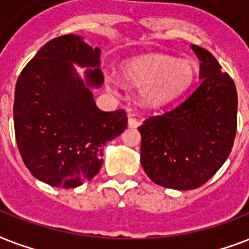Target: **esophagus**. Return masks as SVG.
<instances>
[{"mask_svg": "<svg viewBox=\"0 0 249 249\" xmlns=\"http://www.w3.org/2000/svg\"><path fill=\"white\" fill-rule=\"evenodd\" d=\"M128 125H129V128H137V126L140 125V121L137 120L136 117L129 116V119H128Z\"/></svg>", "mask_w": 249, "mask_h": 249, "instance_id": "1", "label": "esophagus"}]
</instances>
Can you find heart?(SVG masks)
Segmentation results:
<instances>
[{
	"label": "heart",
	"instance_id": "1",
	"mask_svg": "<svg viewBox=\"0 0 249 249\" xmlns=\"http://www.w3.org/2000/svg\"><path fill=\"white\" fill-rule=\"evenodd\" d=\"M123 75L129 84L143 89L148 106L159 107L189 89L196 75V66L190 60L156 54L128 60L123 66Z\"/></svg>",
	"mask_w": 249,
	"mask_h": 249
}]
</instances>
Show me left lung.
Here are the masks:
<instances>
[{
    "mask_svg": "<svg viewBox=\"0 0 249 249\" xmlns=\"http://www.w3.org/2000/svg\"><path fill=\"white\" fill-rule=\"evenodd\" d=\"M191 49L200 60V84L174 108L138 128L144 172L156 185L174 190L196 189L212 178L236 134L235 84L208 50Z\"/></svg>",
    "mask_w": 249,
    "mask_h": 249,
    "instance_id": "obj_1",
    "label": "left lung"
}]
</instances>
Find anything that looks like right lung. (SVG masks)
Listing matches in <instances>:
<instances>
[{"label":"right lung","mask_w":249,"mask_h":249,"mask_svg":"<svg viewBox=\"0 0 249 249\" xmlns=\"http://www.w3.org/2000/svg\"><path fill=\"white\" fill-rule=\"evenodd\" d=\"M101 50L80 36L53 38L37 52L18 77L14 128L25 166L40 181L71 189L99 172L103 146L128 126L124 109L105 112L90 88L103 84ZM72 63L87 70L84 82Z\"/></svg>","instance_id":"1"}]
</instances>
